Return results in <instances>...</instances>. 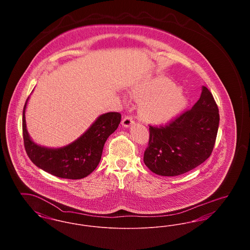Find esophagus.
Here are the masks:
<instances>
[{"label":"esophagus","instance_id":"esophagus-1","mask_svg":"<svg viewBox=\"0 0 250 250\" xmlns=\"http://www.w3.org/2000/svg\"><path fill=\"white\" fill-rule=\"evenodd\" d=\"M133 123H134L133 119H132L131 117H128V116L125 117V118L123 119V121H122V125H123V126H125V127H129V126H131V125H133Z\"/></svg>","mask_w":250,"mask_h":250}]
</instances>
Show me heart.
Returning <instances> with one entry per match:
<instances>
[{"instance_id": "b5f03b06", "label": "heart", "mask_w": 250, "mask_h": 250, "mask_svg": "<svg viewBox=\"0 0 250 250\" xmlns=\"http://www.w3.org/2000/svg\"><path fill=\"white\" fill-rule=\"evenodd\" d=\"M129 95L137 101L140 117L150 124L162 125L174 119L188 105L181 88L165 77L156 76L134 84Z\"/></svg>"}]
</instances>
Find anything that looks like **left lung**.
<instances>
[{
  "label": "left lung",
  "instance_id": "1",
  "mask_svg": "<svg viewBox=\"0 0 250 250\" xmlns=\"http://www.w3.org/2000/svg\"><path fill=\"white\" fill-rule=\"evenodd\" d=\"M219 125L218 107L202 87L200 99L165 127L150 126L144 164L161 176H177L200 166L212 154Z\"/></svg>",
  "mask_w": 250,
  "mask_h": 250
}]
</instances>
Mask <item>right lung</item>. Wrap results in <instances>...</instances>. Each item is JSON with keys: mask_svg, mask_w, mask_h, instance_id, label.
Masks as SVG:
<instances>
[{"mask_svg": "<svg viewBox=\"0 0 250 250\" xmlns=\"http://www.w3.org/2000/svg\"><path fill=\"white\" fill-rule=\"evenodd\" d=\"M30 96L24 105L22 131L26 153L39 168L59 178L82 179L91 174L99 164L104 144L117 129L121 122L118 112L99 115L90 127L71 143L50 148L33 141L27 130L25 112Z\"/></svg>", "mask_w": 250, "mask_h": 250, "instance_id": "1", "label": "right lung"}]
</instances>
